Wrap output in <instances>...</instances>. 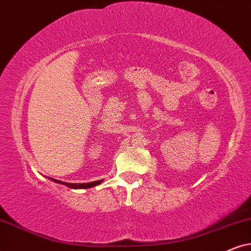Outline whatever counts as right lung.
<instances>
[{"label": "right lung", "instance_id": "obj_1", "mask_svg": "<svg viewBox=\"0 0 251 251\" xmlns=\"http://www.w3.org/2000/svg\"><path fill=\"white\" fill-rule=\"evenodd\" d=\"M49 179L52 180L54 183H59V184H63V185L68 186L71 189H89V188H93V186H96L98 184H100L103 182V179L100 180H95V182H90V183H67V182H62V180H58L52 178V177H49Z\"/></svg>", "mask_w": 251, "mask_h": 251}]
</instances>
